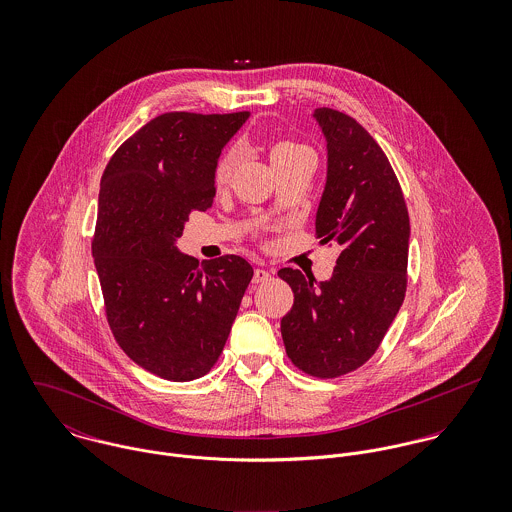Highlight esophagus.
<instances>
[{
    "label": "esophagus",
    "mask_w": 512,
    "mask_h": 512,
    "mask_svg": "<svg viewBox=\"0 0 512 512\" xmlns=\"http://www.w3.org/2000/svg\"><path fill=\"white\" fill-rule=\"evenodd\" d=\"M272 274H274V272L268 270V268H256L252 282H254V284H264V282H268V280L272 278Z\"/></svg>",
    "instance_id": "34e87169"
}]
</instances>
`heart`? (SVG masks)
<instances>
[{
  "instance_id": "1",
  "label": "heart",
  "mask_w": 512,
  "mask_h": 512,
  "mask_svg": "<svg viewBox=\"0 0 512 512\" xmlns=\"http://www.w3.org/2000/svg\"><path fill=\"white\" fill-rule=\"evenodd\" d=\"M297 147L301 146H299V144H293V142H280L278 146L274 147L272 157H276V155H280V153H286V151H292V149H297ZM234 165H236V153H234V151L224 153V155L220 157L219 165H217V181H226L228 175L232 173Z\"/></svg>"
}]
</instances>
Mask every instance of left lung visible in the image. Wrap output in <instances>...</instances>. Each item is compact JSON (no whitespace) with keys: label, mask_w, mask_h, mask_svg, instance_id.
I'll return each instance as SVG.
<instances>
[{"label":"left lung","mask_w":512,"mask_h":512,"mask_svg":"<svg viewBox=\"0 0 512 512\" xmlns=\"http://www.w3.org/2000/svg\"><path fill=\"white\" fill-rule=\"evenodd\" d=\"M313 118L327 144L315 234L341 254L325 282L293 268L278 272L293 292L282 337L293 365L335 378L365 365L400 311L410 219L390 161L365 128L331 108H317Z\"/></svg>","instance_id":"1"}]
</instances>
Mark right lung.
<instances>
[{
  "instance_id": "add662e5",
  "label": "right lung",
  "mask_w": 512,
  "mask_h": 512,
  "mask_svg": "<svg viewBox=\"0 0 512 512\" xmlns=\"http://www.w3.org/2000/svg\"><path fill=\"white\" fill-rule=\"evenodd\" d=\"M250 112H169L108 161L92 256L110 329L147 372L189 382L217 363L254 270L234 254L199 262L177 248L215 199L220 151Z\"/></svg>"
}]
</instances>
